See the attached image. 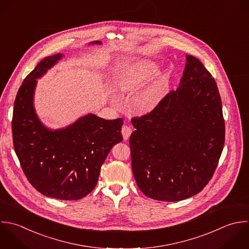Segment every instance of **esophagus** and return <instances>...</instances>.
<instances>
[{
    "mask_svg": "<svg viewBox=\"0 0 249 249\" xmlns=\"http://www.w3.org/2000/svg\"><path fill=\"white\" fill-rule=\"evenodd\" d=\"M131 132H132V128L130 126H128V125H124L123 126L122 134H123V137H124V140H127L129 138Z\"/></svg>",
    "mask_w": 249,
    "mask_h": 249,
    "instance_id": "1",
    "label": "esophagus"
}]
</instances>
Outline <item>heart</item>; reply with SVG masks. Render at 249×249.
<instances>
[{
  "instance_id": "heart-1",
  "label": "heart",
  "mask_w": 249,
  "mask_h": 249,
  "mask_svg": "<svg viewBox=\"0 0 249 249\" xmlns=\"http://www.w3.org/2000/svg\"><path fill=\"white\" fill-rule=\"evenodd\" d=\"M159 73V65L151 59H143L125 66L116 80V87L125 93L140 89ZM169 88V75L160 74L144 87L135 96L133 105L140 113H150L165 99Z\"/></svg>"
}]
</instances>
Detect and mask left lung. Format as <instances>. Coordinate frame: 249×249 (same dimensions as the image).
<instances>
[{
	"label": "left lung",
	"mask_w": 249,
	"mask_h": 249,
	"mask_svg": "<svg viewBox=\"0 0 249 249\" xmlns=\"http://www.w3.org/2000/svg\"><path fill=\"white\" fill-rule=\"evenodd\" d=\"M132 125L131 166L145 196L178 201L206 186L223 151L225 122L215 80L197 58L186 56L178 89Z\"/></svg>",
	"instance_id": "8db88e82"
}]
</instances>
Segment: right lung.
I'll return each instance as SVG.
<instances>
[{"label":"right lung","mask_w":249,"mask_h":249,"mask_svg":"<svg viewBox=\"0 0 249 249\" xmlns=\"http://www.w3.org/2000/svg\"><path fill=\"white\" fill-rule=\"evenodd\" d=\"M63 56L44 58L24 79L15 101L12 127L15 151L31 185L44 196L75 200L96 186L101 165L113 146L123 140V119L106 121L88 114L58 129L41 122L34 107L37 80Z\"/></svg>","instance_id":"1"}]
</instances>
